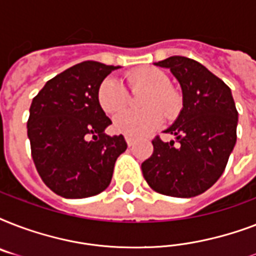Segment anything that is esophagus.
<instances>
[{
    "mask_svg": "<svg viewBox=\"0 0 256 256\" xmlns=\"http://www.w3.org/2000/svg\"><path fill=\"white\" fill-rule=\"evenodd\" d=\"M124 140H126V142H128V148H132V146H134V140H132V136H124Z\"/></svg>",
    "mask_w": 256,
    "mask_h": 256,
    "instance_id": "1",
    "label": "esophagus"
}]
</instances>
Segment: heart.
<instances>
[{
	"mask_svg": "<svg viewBox=\"0 0 256 256\" xmlns=\"http://www.w3.org/2000/svg\"><path fill=\"white\" fill-rule=\"evenodd\" d=\"M128 85L132 90L148 88V92L144 98L142 112H124L114 118V128L120 134L142 138L160 128L164 116H172L180 108V98L174 88H171V81L164 72L156 68H146L128 74ZM98 102L108 114H116L122 112L128 102V92L116 77L104 78L98 88Z\"/></svg>",
	"mask_w": 256,
	"mask_h": 256,
	"instance_id": "heart-1",
	"label": "heart"
}]
</instances>
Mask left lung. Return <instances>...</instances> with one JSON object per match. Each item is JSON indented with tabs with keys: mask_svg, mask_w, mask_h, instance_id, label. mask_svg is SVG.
<instances>
[{
	"mask_svg": "<svg viewBox=\"0 0 256 256\" xmlns=\"http://www.w3.org/2000/svg\"><path fill=\"white\" fill-rule=\"evenodd\" d=\"M156 66L170 69L182 88L183 108L164 132L175 140H152L142 174L160 194L192 198L208 190L226 168L236 142L238 112L230 88L202 64L168 57Z\"/></svg>",
	"mask_w": 256,
	"mask_h": 256,
	"instance_id": "8db88e82",
	"label": "left lung"
}]
</instances>
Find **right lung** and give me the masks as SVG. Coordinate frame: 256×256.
Masks as SVG:
<instances>
[{
  "label": "right lung",
  "instance_id": "add662e5",
  "mask_svg": "<svg viewBox=\"0 0 256 256\" xmlns=\"http://www.w3.org/2000/svg\"><path fill=\"white\" fill-rule=\"evenodd\" d=\"M120 66L85 61L45 84L33 98L28 136L38 174L68 199L102 192L116 158L128 148L124 136H106L112 124L98 102L100 82Z\"/></svg>",
  "mask_w": 256,
  "mask_h": 256
}]
</instances>
